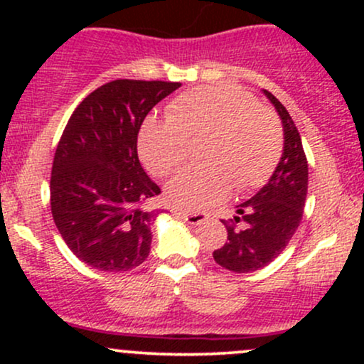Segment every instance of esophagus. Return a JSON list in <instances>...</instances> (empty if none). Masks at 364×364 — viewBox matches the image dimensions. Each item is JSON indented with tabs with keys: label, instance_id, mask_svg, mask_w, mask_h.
Returning <instances> with one entry per match:
<instances>
[{
	"label": "esophagus",
	"instance_id": "esophagus-1",
	"mask_svg": "<svg viewBox=\"0 0 364 364\" xmlns=\"http://www.w3.org/2000/svg\"><path fill=\"white\" fill-rule=\"evenodd\" d=\"M174 215L181 217L183 220H186V223L191 224V225L202 224L203 220H205L208 217V214H205V212H181V210L174 212Z\"/></svg>",
	"mask_w": 364,
	"mask_h": 364
}]
</instances>
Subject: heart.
Masks as SVG:
<instances>
[{"label":"heart","mask_w":364,"mask_h":364,"mask_svg":"<svg viewBox=\"0 0 364 364\" xmlns=\"http://www.w3.org/2000/svg\"><path fill=\"white\" fill-rule=\"evenodd\" d=\"M207 136L200 159L207 164L181 169L166 186L174 207L202 210L237 190L262 186L282 156V129L274 112L235 87H198L181 94L166 118H149L139 150L156 176L185 162L188 140Z\"/></svg>","instance_id":"1"}]
</instances>
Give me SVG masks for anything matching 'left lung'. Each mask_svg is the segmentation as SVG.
I'll return each mask as SVG.
<instances>
[{"label":"left lung","mask_w":364,"mask_h":364,"mask_svg":"<svg viewBox=\"0 0 364 364\" xmlns=\"http://www.w3.org/2000/svg\"><path fill=\"white\" fill-rule=\"evenodd\" d=\"M282 119L284 150L269 183L236 207L225 224L228 241L214 252V260L236 274L255 272L284 252L303 217L308 193V161L301 136L286 107L263 90Z\"/></svg>","instance_id":"1"}]
</instances>
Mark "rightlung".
Returning a JSON list of instances; mask_svg holds the SVG:
<instances>
[{"mask_svg":"<svg viewBox=\"0 0 364 364\" xmlns=\"http://www.w3.org/2000/svg\"><path fill=\"white\" fill-rule=\"evenodd\" d=\"M178 82L112 80L70 116L51 171V212L68 248L92 269L127 272L147 260V203L161 188L139 161L136 139L150 109Z\"/></svg>","mask_w":364,"mask_h":364,"instance_id":"obj_1","label":"right lung"}]
</instances>
